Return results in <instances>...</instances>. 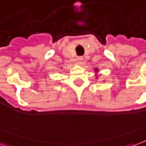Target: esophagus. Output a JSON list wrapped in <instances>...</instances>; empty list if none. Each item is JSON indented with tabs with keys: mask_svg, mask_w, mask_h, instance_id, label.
<instances>
[{
	"mask_svg": "<svg viewBox=\"0 0 146 146\" xmlns=\"http://www.w3.org/2000/svg\"><path fill=\"white\" fill-rule=\"evenodd\" d=\"M77 60H78V63L80 65H83V63H84V58H83V57H78Z\"/></svg>",
	"mask_w": 146,
	"mask_h": 146,
	"instance_id": "1",
	"label": "esophagus"
}]
</instances>
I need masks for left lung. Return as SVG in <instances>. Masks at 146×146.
<instances>
[{
	"mask_svg": "<svg viewBox=\"0 0 146 146\" xmlns=\"http://www.w3.org/2000/svg\"><path fill=\"white\" fill-rule=\"evenodd\" d=\"M95 71H96V72H98V69H95Z\"/></svg>",
	"mask_w": 146,
	"mask_h": 146,
	"instance_id": "left-lung-1",
	"label": "left lung"
}]
</instances>
